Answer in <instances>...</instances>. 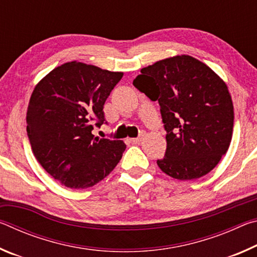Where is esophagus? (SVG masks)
Instances as JSON below:
<instances>
[{
    "instance_id": "esophagus-1",
    "label": "esophagus",
    "mask_w": 257,
    "mask_h": 257,
    "mask_svg": "<svg viewBox=\"0 0 257 257\" xmlns=\"http://www.w3.org/2000/svg\"><path fill=\"white\" fill-rule=\"evenodd\" d=\"M145 136V133H141V135H139V136L137 137V138H130L129 141H130V143H133V144H139V143L142 142V139H143V137Z\"/></svg>"
}]
</instances>
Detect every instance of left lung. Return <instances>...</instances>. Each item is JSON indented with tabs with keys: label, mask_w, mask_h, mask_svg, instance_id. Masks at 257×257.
Segmentation results:
<instances>
[{
	"label": "left lung",
	"mask_w": 257,
	"mask_h": 257,
	"mask_svg": "<svg viewBox=\"0 0 257 257\" xmlns=\"http://www.w3.org/2000/svg\"><path fill=\"white\" fill-rule=\"evenodd\" d=\"M134 86L158 101L167 132L159 168L179 180L197 179L215 168L232 137L233 105L227 85L201 61L177 55L143 68Z\"/></svg>",
	"instance_id": "obj_1"
}]
</instances>
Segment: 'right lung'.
Returning a JSON list of instances; mask_svg holds the SVG:
<instances>
[{
    "label": "right lung",
    "instance_id": "obj_1",
    "mask_svg": "<svg viewBox=\"0 0 257 257\" xmlns=\"http://www.w3.org/2000/svg\"><path fill=\"white\" fill-rule=\"evenodd\" d=\"M122 76L72 61L35 87L27 111L33 153L47 173L69 188L96 185L122 158V141L92 134L107 123L104 103Z\"/></svg>",
    "mask_w": 257,
    "mask_h": 257
}]
</instances>
